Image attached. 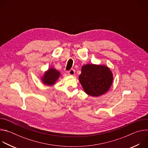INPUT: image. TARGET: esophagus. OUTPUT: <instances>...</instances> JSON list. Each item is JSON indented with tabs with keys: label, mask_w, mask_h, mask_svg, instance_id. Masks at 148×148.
<instances>
[{
	"label": "esophagus",
	"mask_w": 148,
	"mask_h": 148,
	"mask_svg": "<svg viewBox=\"0 0 148 148\" xmlns=\"http://www.w3.org/2000/svg\"><path fill=\"white\" fill-rule=\"evenodd\" d=\"M69 74L70 75H74L75 74V70L73 69H71L69 71Z\"/></svg>",
	"instance_id": "esophagus-1"
}]
</instances>
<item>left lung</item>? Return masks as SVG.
<instances>
[{"mask_svg": "<svg viewBox=\"0 0 148 148\" xmlns=\"http://www.w3.org/2000/svg\"><path fill=\"white\" fill-rule=\"evenodd\" d=\"M79 81L87 94L99 97L106 93L110 88L113 81V74L106 66L88 64L82 67Z\"/></svg>", "mask_w": 148, "mask_h": 148, "instance_id": "obj_1", "label": "left lung"}]
</instances>
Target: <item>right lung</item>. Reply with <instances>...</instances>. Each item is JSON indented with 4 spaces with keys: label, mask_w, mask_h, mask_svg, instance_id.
I'll return each mask as SVG.
<instances>
[{
    "label": "right lung",
    "mask_w": 148,
    "mask_h": 148,
    "mask_svg": "<svg viewBox=\"0 0 148 148\" xmlns=\"http://www.w3.org/2000/svg\"><path fill=\"white\" fill-rule=\"evenodd\" d=\"M60 75L61 74L60 71L54 68L51 67L45 73L44 75L42 76L41 78L44 84L46 86H51L56 84Z\"/></svg>",
    "instance_id": "right-lung-1"
}]
</instances>
